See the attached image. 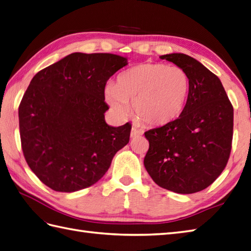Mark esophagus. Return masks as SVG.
Returning <instances> with one entry per match:
<instances>
[{"label":"esophagus","instance_id":"esophagus-1","mask_svg":"<svg viewBox=\"0 0 251 251\" xmlns=\"http://www.w3.org/2000/svg\"><path fill=\"white\" fill-rule=\"evenodd\" d=\"M141 135H142V132L140 131V130H138L137 128H135V127L131 128V130H130V138H136V137H139V136H141Z\"/></svg>","mask_w":251,"mask_h":251}]
</instances>
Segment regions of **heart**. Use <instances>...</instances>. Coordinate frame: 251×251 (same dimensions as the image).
<instances>
[{
	"label": "heart",
	"mask_w": 251,
	"mask_h": 251,
	"mask_svg": "<svg viewBox=\"0 0 251 251\" xmlns=\"http://www.w3.org/2000/svg\"><path fill=\"white\" fill-rule=\"evenodd\" d=\"M189 79L183 68L144 63L121 74L106 89V100L121 116L133 112L144 124L160 127L177 120L184 111Z\"/></svg>",
	"instance_id": "1"
}]
</instances>
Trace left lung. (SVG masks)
<instances>
[{
	"mask_svg": "<svg viewBox=\"0 0 251 251\" xmlns=\"http://www.w3.org/2000/svg\"><path fill=\"white\" fill-rule=\"evenodd\" d=\"M160 59L184 69L189 91L177 120L144 133L150 142L144 167L160 187L195 194L208 187L229 160L233 107L219 78L199 61L184 53Z\"/></svg>",
	"mask_w": 251,
	"mask_h": 251,
	"instance_id": "obj_1",
	"label": "left lung"
}]
</instances>
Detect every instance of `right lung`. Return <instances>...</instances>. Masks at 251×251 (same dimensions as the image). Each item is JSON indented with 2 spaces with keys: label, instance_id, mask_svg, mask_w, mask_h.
Instances as JSON below:
<instances>
[{
  "label": "right lung",
  "instance_id": "add662e5",
  "mask_svg": "<svg viewBox=\"0 0 251 251\" xmlns=\"http://www.w3.org/2000/svg\"><path fill=\"white\" fill-rule=\"evenodd\" d=\"M126 65V57L116 54L75 52L33 77L19 106L21 147L49 188L90 187L129 142V123L112 127L104 121V86Z\"/></svg>",
  "mask_w": 251,
  "mask_h": 251
}]
</instances>
